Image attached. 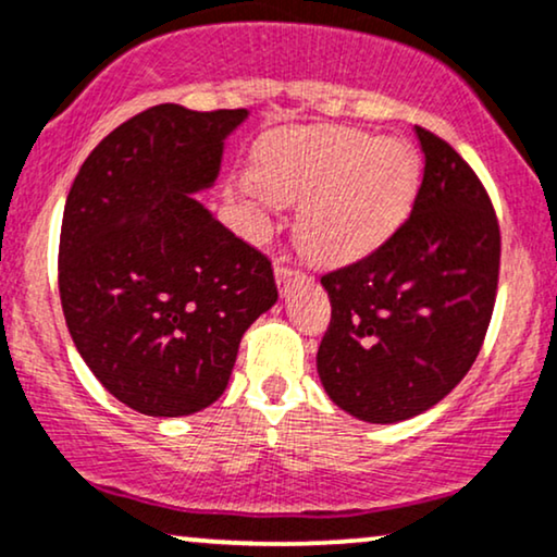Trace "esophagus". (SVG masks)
<instances>
[{"mask_svg":"<svg viewBox=\"0 0 557 557\" xmlns=\"http://www.w3.org/2000/svg\"><path fill=\"white\" fill-rule=\"evenodd\" d=\"M304 277H306L304 272L296 270V267L285 264V261H277V264H274V280H277L280 290H287V285H290L293 280H304Z\"/></svg>","mask_w":557,"mask_h":557,"instance_id":"1","label":"esophagus"}]
</instances>
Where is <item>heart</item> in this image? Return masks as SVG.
I'll return each instance as SVG.
<instances>
[{"mask_svg": "<svg viewBox=\"0 0 557 557\" xmlns=\"http://www.w3.org/2000/svg\"><path fill=\"white\" fill-rule=\"evenodd\" d=\"M420 163L407 143L373 139L352 126L272 132L257 147L251 178L236 186L253 214L267 205H300V246L324 264L376 251L410 214Z\"/></svg>", "mask_w": 557, "mask_h": 557, "instance_id": "heart-1", "label": "heart"}]
</instances>
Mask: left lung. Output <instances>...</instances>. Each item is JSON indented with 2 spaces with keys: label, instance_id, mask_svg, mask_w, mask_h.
I'll return each instance as SVG.
<instances>
[{
  "label": "left lung",
  "instance_id": "1",
  "mask_svg": "<svg viewBox=\"0 0 557 557\" xmlns=\"http://www.w3.org/2000/svg\"><path fill=\"white\" fill-rule=\"evenodd\" d=\"M425 156L410 218L376 251L321 277L332 321L317 368L337 407L366 423L431 410L467 376L491 324L500 231L465 158L414 126Z\"/></svg>",
  "mask_w": 557,
  "mask_h": 557
}]
</instances>
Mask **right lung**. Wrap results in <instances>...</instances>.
I'll use <instances>...</instances> for the list:
<instances>
[{"mask_svg":"<svg viewBox=\"0 0 557 557\" xmlns=\"http://www.w3.org/2000/svg\"><path fill=\"white\" fill-rule=\"evenodd\" d=\"M246 116L152 106L100 139L66 197V330L100 384L150 418L210 407L244 332L277 300L272 261L194 199Z\"/></svg>","mask_w":557,"mask_h":557,"instance_id":"right-lung-1","label":"right lung"}]
</instances>
